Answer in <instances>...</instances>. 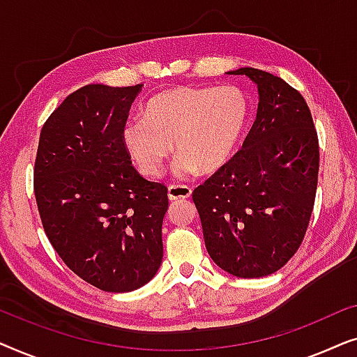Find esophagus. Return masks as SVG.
I'll list each match as a JSON object with an SVG mask.
<instances>
[{"label": "esophagus", "instance_id": "obj_1", "mask_svg": "<svg viewBox=\"0 0 357 357\" xmlns=\"http://www.w3.org/2000/svg\"><path fill=\"white\" fill-rule=\"evenodd\" d=\"M167 197L170 202H178V199H187L192 197V188L187 185H170L167 188Z\"/></svg>", "mask_w": 357, "mask_h": 357}]
</instances>
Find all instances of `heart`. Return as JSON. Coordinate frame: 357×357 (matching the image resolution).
Listing matches in <instances>:
<instances>
[{
    "mask_svg": "<svg viewBox=\"0 0 357 357\" xmlns=\"http://www.w3.org/2000/svg\"><path fill=\"white\" fill-rule=\"evenodd\" d=\"M248 104L234 86H180L151 97L143 115L123 125L121 138L141 174L158 177L174 149L175 174H213L231 159L247 125Z\"/></svg>",
    "mask_w": 357,
    "mask_h": 357,
    "instance_id": "obj_1",
    "label": "heart"
}]
</instances>
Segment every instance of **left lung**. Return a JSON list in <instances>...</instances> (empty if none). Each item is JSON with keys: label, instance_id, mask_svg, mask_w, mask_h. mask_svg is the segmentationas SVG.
<instances>
[{"label": "left lung", "instance_id": "obj_1", "mask_svg": "<svg viewBox=\"0 0 357 357\" xmlns=\"http://www.w3.org/2000/svg\"><path fill=\"white\" fill-rule=\"evenodd\" d=\"M257 119L242 149L195 188L211 260L229 275L261 278L282 268L309 226L319 177V138L299 92L255 68Z\"/></svg>", "mask_w": 357, "mask_h": 357}]
</instances>
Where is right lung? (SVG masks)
<instances>
[{
	"instance_id": "right-lung-1",
	"label": "right lung",
	"mask_w": 357,
	"mask_h": 357,
	"mask_svg": "<svg viewBox=\"0 0 357 357\" xmlns=\"http://www.w3.org/2000/svg\"><path fill=\"white\" fill-rule=\"evenodd\" d=\"M143 84H87L48 116L33 190L48 241L73 273L107 292L148 284L162 263L167 188L131 165L121 130Z\"/></svg>"
}]
</instances>
